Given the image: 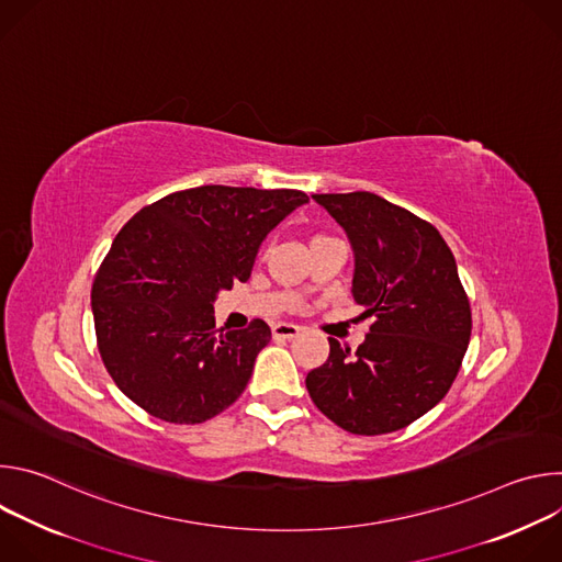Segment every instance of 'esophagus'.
I'll use <instances>...</instances> for the list:
<instances>
[{"label": "esophagus", "instance_id": "1", "mask_svg": "<svg viewBox=\"0 0 562 562\" xmlns=\"http://www.w3.org/2000/svg\"><path fill=\"white\" fill-rule=\"evenodd\" d=\"M271 331H273L276 340H289V338H295L302 329L297 325H291V323H278V325H273Z\"/></svg>", "mask_w": 562, "mask_h": 562}]
</instances>
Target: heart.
<instances>
[{"instance_id": "heart-1", "label": "heart", "mask_w": 562, "mask_h": 562, "mask_svg": "<svg viewBox=\"0 0 562 562\" xmlns=\"http://www.w3.org/2000/svg\"><path fill=\"white\" fill-rule=\"evenodd\" d=\"M315 237H323V235H315Z\"/></svg>"}]
</instances>
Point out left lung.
<instances>
[{"instance_id":"8db88e82","label":"left lung","mask_w":562,"mask_h":562,"mask_svg":"<svg viewBox=\"0 0 562 562\" xmlns=\"http://www.w3.org/2000/svg\"><path fill=\"white\" fill-rule=\"evenodd\" d=\"M313 198L351 239L353 300L373 325L356 351L329 338L327 362L306 375L308 395L349 434L405 429L447 395L471 338L453 254L434 224L375 193Z\"/></svg>"}]
</instances>
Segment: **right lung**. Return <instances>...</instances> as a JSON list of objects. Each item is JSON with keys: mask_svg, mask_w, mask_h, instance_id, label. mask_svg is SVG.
Masks as SVG:
<instances>
[{"mask_svg": "<svg viewBox=\"0 0 562 562\" xmlns=\"http://www.w3.org/2000/svg\"><path fill=\"white\" fill-rule=\"evenodd\" d=\"M308 195L295 189L198 187L139 209L93 280L98 349L146 414L200 425L245 391L271 329H215L213 300L247 282L267 233Z\"/></svg>", "mask_w": 562, "mask_h": 562, "instance_id": "right-lung-1", "label": "right lung"}]
</instances>
